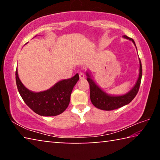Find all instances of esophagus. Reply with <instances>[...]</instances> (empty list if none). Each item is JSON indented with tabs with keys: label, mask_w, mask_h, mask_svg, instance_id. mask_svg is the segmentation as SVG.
<instances>
[{
	"label": "esophagus",
	"mask_w": 160,
	"mask_h": 160,
	"mask_svg": "<svg viewBox=\"0 0 160 160\" xmlns=\"http://www.w3.org/2000/svg\"><path fill=\"white\" fill-rule=\"evenodd\" d=\"M79 78L80 80L84 79V78H85V75H84L82 72H79Z\"/></svg>",
	"instance_id": "esophagus-1"
}]
</instances>
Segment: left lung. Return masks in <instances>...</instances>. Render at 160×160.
Instances as JSON below:
<instances>
[{"instance_id":"1","label":"left lung","mask_w":160,"mask_h":160,"mask_svg":"<svg viewBox=\"0 0 160 160\" xmlns=\"http://www.w3.org/2000/svg\"><path fill=\"white\" fill-rule=\"evenodd\" d=\"M126 39H128L134 43L133 39L129 38L127 36H124ZM142 74V64L140 60V73L137 82L134 86V88L126 94L122 96H110L104 92L98 86H97L93 80L90 78V75L87 73L88 76V81L90 84V99L92 104L94 107L98 109L104 111L114 110L118 108L122 107L125 105L129 104L132 99L135 98L136 94L138 92L140 82H141V78Z\"/></svg>"}]
</instances>
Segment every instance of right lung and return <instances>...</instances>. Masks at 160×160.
Instances as JSON below:
<instances>
[{
  "label": "right lung",
  "mask_w": 160,
  "mask_h": 160,
  "mask_svg": "<svg viewBox=\"0 0 160 160\" xmlns=\"http://www.w3.org/2000/svg\"><path fill=\"white\" fill-rule=\"evenodd\" d=\"M18 90L25 104L37 114L53 116L61 114L68 107L70 94L79 80L76 74L70 79L61 80L49 90L41 92H33L28 90L19 79L18 70L15 72Z\"/></svg>",
  "instance_id": "obj_1"
}]
</instances>
